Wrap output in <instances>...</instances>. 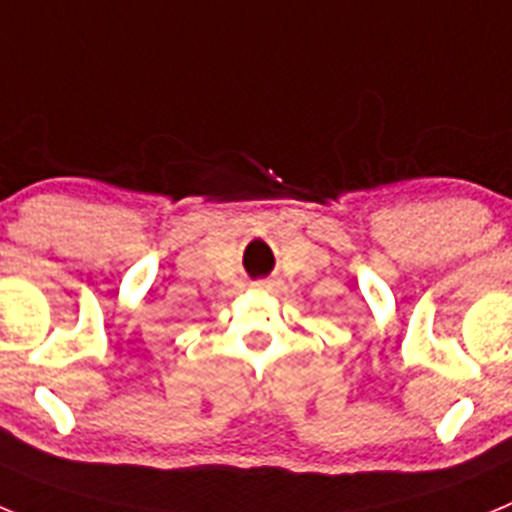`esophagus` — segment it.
I'll list each match as a JSON object with an SVG mask.
<instances>
[{
  "mask_svg": "<svg viewBox=\"0 0 512 512\" xmlns=\"http://www.w3.org/2000/svg\"><path fill=\"white\" fill-rule=\"evenodd\" d=\"M251 287H253V289H259V292H266V289L274 287V282H269V279H259V282H253Z\"/></svg>",
  "mask_w": 512,
  "mask_h": 512,
  "instance_id": "esophagus-1",
  "label": "esophagus"
}]
</instances>
